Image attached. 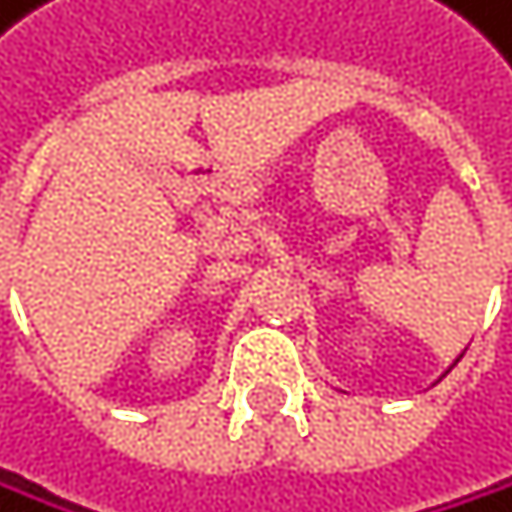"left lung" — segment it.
I'll return each mask as SVG.
<instances>
[{"label": "left lung", "mask_w": 512, "mask_h": 512, "mask_svg": "<svg viewBox=\"0 0 512 512\" xmlns=\"http://www.w3.org/2000/svg\"><path fill=\"white\" fill-rule=\"evenodd\" d=\"M455 363H458V360H455ZM455 363H452V366H455ZM452 366H449V369H452ZM449 369H446V372H449Z\"/></svg>", "instance_id": "1"}]
</instances>
